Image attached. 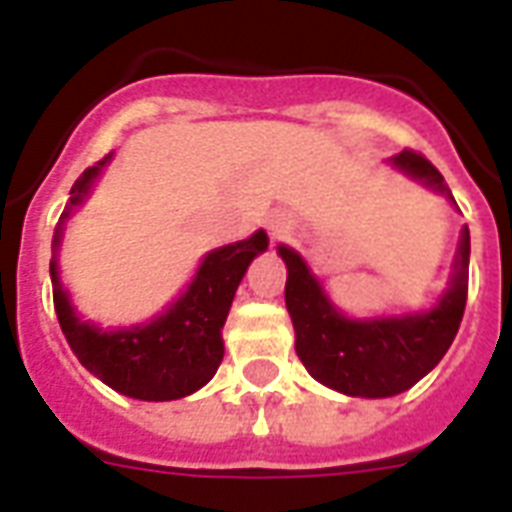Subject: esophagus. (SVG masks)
Masks as SVG:
<instances>
[{
	"mask_svg": "<svg viewBox=\"0 0 512 512\" xmlns=\"http://www.w3.org/2000/svg\"><path fill=\"white\" fill-rule=\"evenodd\" d=\"M269 229H272V235L280 237L291 229V221L283 219V216H272V219H269Z\"/></svg>",
	"mask_w": 512,
	"mask_h": 512,
	"instance_id": "obj_1",
	"label": "esophagus"
}]
</instances>
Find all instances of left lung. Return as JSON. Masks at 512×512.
I'll return each mask as SVG.
<instances>
[{
  "instance_id": "obj_1",
  "label": "left lung",
  "mask_w": 512,
  "mask_h": 512,
  "mask_svg": "<svg viewBox=\"0 0 512 512\" xmlns=\"http://www.w3.org/2000/svg\"><path fill=\"white\" fill-rule=\"evenodd\" d=\"M392 165L433 186L454 202L449 186L425 154L403 149ZM277 253L288 267L285 307L296 331V355L320 384L358 398H390L414 387L430 374L459 331L467 301V267H470V229L454 261V277L438 307L422 315L379 320H350L328 301L318 277L312 275L299 253L280 245Z\"/></svg>"
}]
</instances>
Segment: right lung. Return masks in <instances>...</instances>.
I'll return each mask as SVG.
<instances>
[{
    "label": "right lung",
    "instance_id": "obj_1",
    "mask_svg": "<svg viewBox=\"0 0 512 512\" xmlns=\"http://www.w3.org/2000/svg\"><path fill=\"white\" fill-rule=\"evenodd\" d=\"M112 154L87 168L71 186V202L79 205L90 192L95 176L101 173ZM69 213H63L66 219ZM61 229L55 235V248ZM267 232L240 243L224 245L205 256L197 277L178 296L176 304L144 326L101 331L98 326L82 323L69 304V296L58 283L55 259L50 264L53 277V304L61 331L79 363L112 390L138 400H176L192 395L208 384L224 358L221 328L227 323L229 307L243 280L245 269L261 251H267Z\"/></svg>",
    "mask_w": 512,
    "mask_h": 512
}]
</instances>
